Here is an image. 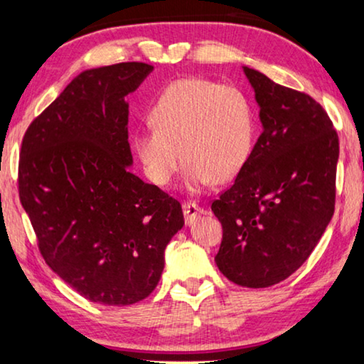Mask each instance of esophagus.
Instances as JSON below:
<instances>
[{
	"label": "esophagus",
	"instance_id": "esophagus-1",
	"mask_svg": "<svg viewBox=\"0 0 364 364\" xmlns=\"http://www.w3.org/2000/svg\"><path fill=\"white\" fill-rule=\"evenodd\" d=\"M183 217H186V223L187 225H192L196 222V218L203 213V208L198 205L196 202H183Z\"/></svg>",
	"mask_w": 364,
	"mask_h": 364
}]
</instances>
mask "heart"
I'll list each match as a JSON object with an SVG mask.
<instances>
[{
  "label": "heart",
  "mask_w": 364,
  "mask_h": 364,
  "mask_svg": "<svg viewBox=\"0 0 364 364\" xmlns=\"http://www.w3.org/2000/svg\"><path fill=\"white\" fill-rule=\"evenodd\" d=\"M152 129L134 149L147 177L167 186L186 161V182L197 192L235 178L255 147L257 117L248 94L233 84L182 77L167 84L149 112Z\"/></svg>",
  "instance_id": "b5f03b06"
}]
</instances>
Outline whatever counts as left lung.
<instances>
[{"mask_svg": "<svg viewBox=\"0 0 364 364\" xmlns=\"http://www.w3.org/2000/svg\"><path fill=\"white\" fill-rule=\"evenodd\" d=\"M260 106L263 131L235 182L212 202L222 223L215 263L247 288L295 273L335 212L338 134L311 96L243 68Z\"/></svg>", "mask_w": 364, "mask_h": 364, "instance_id": "obj_1", "label": "left lung"}]
</instances>
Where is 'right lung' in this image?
<instances>
[{"label":"right lung","mask_w":364,"mask_h":364,"mask_svg":"<svg viewBox=\"0 0 364 364\" xmlns=\"http://www.w3.org/2000/svg\"><path fill=\"white\" fill-rule=\"evenodd\" d=\"M152 69L119 63L81 73L29 124L19 154V200L44 262L107 306L151 295L183 227L178 200L129 168L126 96Z\"/></svg>","instance_id":"add662e5"}]
</instances>
